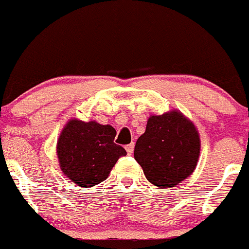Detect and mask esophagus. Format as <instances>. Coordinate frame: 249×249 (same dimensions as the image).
<instances>
[{"instance_id":"34e87169","label":"esophagus","mask_w":249,"mask_h":249,"mask_svg":"<svg viewBox=\"0 0 249 249\" xmlns=\"http://www.w3.org/2000/svg\"><path fill=\"white\" fill-rule=\"evenodd\" d=\"M125 151H127V153L130 156V154L134 152V143H129V145L125 146Z\"/></svg>"}]
</instances>
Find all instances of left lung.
<instances>
[{"label":"left lung","instance_id":"left-lung-1","mask_svg":"<svg viewBox=\"0 0 249 249\" xmlns=\"http://www.w3.org/2000/svg\"><path fill=\"white\" fill-rule=\"evenodd\" d=\"M199 152L196 125L179 110H171L148 117L145 133L136 141L134 158L147 180L168 189L192 175Z\"/></svg>","mask_w":249,"mask_h":249}]
</instances>
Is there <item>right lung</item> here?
<instances>
[{"instance_id":"obj_1","label":"right lung","mask_w":249,"mask_h":249,"mask_svg":"<svg viewBox=\"0 0 249 249\" xmlns=\"http://www.w3.org/2000/svg\"><path fill=\"white\" fill-rule=\"evenodd\" d=\"M116 130L110 124L71 119L57 141L60 170L79 188H91L106 180L120 157L127 154L114 142Z\"/></svg>"}]
</instances>
